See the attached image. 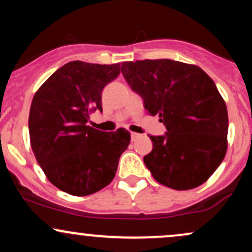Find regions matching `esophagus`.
Instances as JSON below:
<instances>
[{
    "label": "esophagus",
    "instance_id": "obj_1",
    "mask_svg": "<svg viewBox=\"0 0 252 252\" xmlns=\"http://www.w3.org/2000/svg\"><path fill=\"white\" fill-rule=\"evenodd\" d=\"M140 137H141V134H138V132H131V141H136Z\"/></svg>",
    "mask_w": 252,
    "mask_h": 252
}]
</instances>
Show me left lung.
Segmentation results:
<instances>
[{"mask_svg": "<svg viewBox=\"0 0 252 252\" xmlns=\"http://www.w3.org/2000/svg\"><path fill=\"white\" fill-rule=\"evenodd\" d=\"M121 70L147 111L158 115L167 129L162 136H149L147 168L169 189L200 186L227 149V109L215 82L198 66L170 59L122 63Z\"/></svg>", "mask_w": 252, "mask_h": 252, "instance_id": "obj_1", "label": "left lung"}]
</instances>
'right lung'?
Wrapping results in <instances>:
<instances>
[{
    "label": "right lung",
    "mask_w": 252,
    "mask_h": 252,
    "mask_svg": "<svg viewBox=\"0 0 252 252\" xmlns=\"http://www.w3.org/2000/svg\"><path fill=\"white\" fill-rule=\"evenodd\" d=\"M120 72V63L70 62L34 94L28 120L32 150L48 180L63 192L89 195L114 180L130 132L100 131L88 122L91 112L102 111L103 89Z\"/></svg>",
    "instance_id": "1"
}]
</instances>
